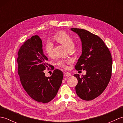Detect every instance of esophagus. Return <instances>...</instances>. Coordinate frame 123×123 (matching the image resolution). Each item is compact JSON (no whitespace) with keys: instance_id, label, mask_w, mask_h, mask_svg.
<instances>
[{"instance_id":"34e87169","label":"esophagus","mask_w":123,"mask_h":123,"mask_svg":"<svg viewBox=\"0 0 123 123\" xmlns=\"http://www.w3.org/2000/svg\"><path fill=\"white\" fill-rule=\"evenodd\" d=\"M65 75H66V76H67V77H69L71 76V74L69 72H66V74H65Z\"/></svg>"}]
</instances>
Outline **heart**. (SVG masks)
<instances>
[{
  "instance_id": "obj_1",
  "label": "heart",
  "mask_w": 123,
  "mask_h": 123,
  "mask_svg": "<svg viewBox=\"0 0 123 123\" xmlns=\"http://www.w3.org/2000/svg\"><path fill=\"white\" fill-rule=\"evenodd\" d=\"M53 39L57 42L62 44L68 49H72L74 46V40L72 36L64 31H60V32L56 33L53 36ZM52 49H53V46H52V44L49 42L46 43L44 46V50H45L46 53L49 56H51L52 55ZM67 63L68 62L60 61L57 62V65L62 68H67Z\"/></svg>"
}]
</instances>
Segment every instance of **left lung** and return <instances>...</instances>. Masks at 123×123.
<instances>
[{"label": "left lung", "instance_id": "1", "mask_svg": "<svg viewBox=\"0 0 123 123\" xmlns=\"http://www.w3.org/2000/svg\"><path fill=\"white\" fill-rule=\"evenodd\" d=\"M71 30L79 36L82 42V54L75 66L77 70H86L85 75L74 76L78 82L75 91L85 100H91L103 92L111 77L112 58L108 48L98 36L81 28Z\"/></svg>", "mask_w": 123, "mask_h": 123}]
</instances>
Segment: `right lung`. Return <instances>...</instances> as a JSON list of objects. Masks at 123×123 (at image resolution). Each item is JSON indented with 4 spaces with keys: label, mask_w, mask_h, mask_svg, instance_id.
Listing matches in <instances>:
<instances>
[{
    "label": "right lung",
    "mask_w": 123,
    "mask_h": 123,
    "mask_svg": "<svg viewBox=\"0 0 123 123\" xmlns=\"http://www.w3.org/2000/svg\"><path fill=\"white\" fill-rule=\"evenodd\" d=\"M47 61L38 35L26 41L18 52V74L23 87L34 100L44 104L55 97L63 77L59 69L54 70L51 77H46L43 71L48 67L51 68Z\"/></svg>",
    "instance_id": "right-lung-1"
}]
</instances>
